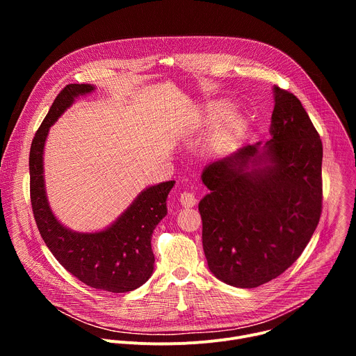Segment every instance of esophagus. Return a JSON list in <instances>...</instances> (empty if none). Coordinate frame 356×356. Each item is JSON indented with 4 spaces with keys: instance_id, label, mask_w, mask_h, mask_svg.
Returning <instances> with one entry per match:
<instances>
[{
    "instance_id": "obj_1",
    "label": "esophagus",
    "mask_w": 356,
    "mask_h": 356,
    "mask_svg": "<svg viewBox=\"0 0 356 356\" xmlns=\"http://www.w3.org/2000/svg\"><path fill=\"white\" fill-rule=\"evenodd\" d=\"M180 202H181L183 207H194L195 202H197V198H195V195L193 193L183 191L180 194Z\"/></svg>"
}]
</instances>
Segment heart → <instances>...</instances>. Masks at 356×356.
I'll return each mask as SVG.
<instances>
[{
    "instance_id": "1",
    "label": "heart",
    "mask_w": 356,
    "mask_h": 356,
    "mask_svg": "<svg viewBox=\"0 0 356 356\" xmlns=\"http://www.w3.org/2000/svg\"><path fill=\"white\" fill-rule=\"evenodd\" d=\"M229 103H227V101H218V103L213 104L211 108H210V117L211 120H218L221 118L224 114L228 113L229 110ZM245 120L243 117L239 114V113H232L231 115H228L224 122L221 124V128L217 134V143H222L225 142L231 135H234L238 129L242 128Z\"/></svg>"
}]
</instances>
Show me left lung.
Masks as SVG:
<instances>
[{"label": "left lung", "mask_w": 356, "mask_h": 356, "mask_svg": "<svg viewBox=\"0 0 356 356\" xmlns=\"http://www.w3.org/2000/svg\"><path fill=\"white\" fill-rule=\"evenodd\" d=\"M270 139L211 162L198 204L202 249L221 282L253 289L290 268L310 242L323 206V143L300 99L273 87Z\"/></svg>", "instance_id": "obj_1"}]
</instances>
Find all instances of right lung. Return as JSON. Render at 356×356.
<instances>
[{
  "label": "right lung",
  "mask_w": 356,
  "mask_h": 356,
  "mask_svg": "<svg viewBox=\"0 0 356 356\" xmlns=\"http://www.w3.org/2000/svg\"><path fill=\"white\" fill-rule=\"evenodd\" d=\"M92 84H67L55 98L31 145V202L38 229L59 264L80 282L98 290L127 293L140 287L154 273L152 234L168 214L166 198L175 181H163L140 191L132 204L106 229L76 232L59 222L50 210L44 190L43 149L58 118Z\"/></svg>",
  "instance_id": "obj_1"
}]
</instances>
